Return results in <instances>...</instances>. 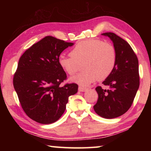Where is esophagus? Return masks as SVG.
Returning <instances> with one entry per match:
<instances>
[{
    "instance_id": "esophagus-1",
    "label": "esophagus",
    "mask_w": 151,
    "mask_h": 151,
    "mask_svg": "<svg viewBox=\"0 0 151 151\" xmlns=\"http://www.w3.org/2000/svg\"><path fill=\"white\" fill-rule=\"evenodd\" d=\"M78 91L80 92H86V91H88V88H85V87H82V86H79Z\"/></svg>"
}]
</instances>
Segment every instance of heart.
I'll return each mask as SVG.
<instances>
[{"label": "heart", "mask_w": 151, "mask_h": 151, "mask_svg": "<svg viewBox=\"0 0 151 151\" xmlns=\"http://www.w3.org/2000/svg\"><path fill=\"white\" fill-rule=\"evenodd\" d=\"M70 56L61 55L58 64L62 69L70 76L81 68L83 72L71 78V81L85 86L97 78L104 80L111 75L115 67L117 54L115 47L111 43L101 39H89L76 44L70 52Z\"/></svg>", "instance_id": "1"}]
</instances>
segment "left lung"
Masks as SVG:
<instances>
[{
    "mask_svg": "<svg viewBox=\"0 0 151 151\" xmlns=\"http://www.w3.org/2000/svg\"><path fill=\"white\" fill-rule=\"evenodd\" d=\"M113 42L117 54L115 67L103 84L96 88L99 99L93 108L99 116L114 119L124 114L131 106L139 87V61L130 45L113 32L102 34Z\"/></svg>",
    "mask_w": 151,
    "mask_h": 151,
    "instance_id": "8db88e82",
    "label": "left lung"
}]
</instances>
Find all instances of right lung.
<instances>
[{
	"instance_id": "add662e5",
	"label": "right lung",
	"mask_w": 151,
	"mask_h": 151,
	"mask_svg": "<svg viewBox=\"0 0 151 151\" xmlns=\"http://www.w3.org/2000/svg\"><path fill=\"white\" fill-rule=\"evenodd\" d=\"M73 45L47 36L20 57L13 85L22 109L33 121L44 124L58 121L65 111L68 97L77 93L75 83L60 86L66 74L58 64V58Z\"/></svg>"
}]
</instances>
